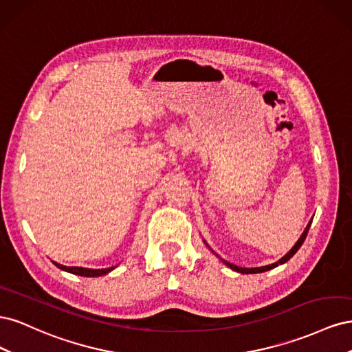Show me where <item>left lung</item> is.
Listing matches in <instances>:
<instances>
[{
	"label": "left lung",
	"instance_id": "8db88e82",
	"mask_svg": "<svg viewBox=\"0 0 352 352\" xmlns=\"http://www.w3.org/2000/svg\"><path fill=\"white\" fill-rule=\"evenodd\" d=\"M313 221V220H311ZM311 221L310 223H308V225H307V228H305V230H304V233H302V235H301V238L300 239H298L296 241V243L294 245V247H292V250L289 251V252H287L286 255H285V257H282L278 263H273V264H270V265H264V267H255V269H245V267H238V265H235V264H232V263H228L226 260H223V263H225L226 265H229V267L232 269V270H235V272H239V273H261V272H267V270H270V269H274L276 267V265H279V264H283V263H286L287 260H289L291 257H292V255L298 251V250H300L301 248V245H302V242L305 241V238H307V233H308V229H310V226H311Z\"/></svg>",
	"mask_w": 352,
	"mask_h": 352
}]
</instances>
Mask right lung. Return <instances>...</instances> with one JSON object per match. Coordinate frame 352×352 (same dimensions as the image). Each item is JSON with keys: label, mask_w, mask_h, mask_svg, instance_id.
<instances>
[{"label": "right lung", "mask_w": 352, "mask_h": 352, "mask_svg": "<svg viewBox=\"0 0 352 352\" xmlns=\"http://www.w3.org/2000/svg\"><path fill=\"white\" fill-rule=\"evenodd\" d=\"M58 269L73 273V274H79V276H85V278H97V276H102L107 274L109 272H111L114 267L110 269H101V270H92V269H83V267H67V265H63L58 263H54Z\"/></svg>", "instance_id": "add662e5"}]
</instances>
